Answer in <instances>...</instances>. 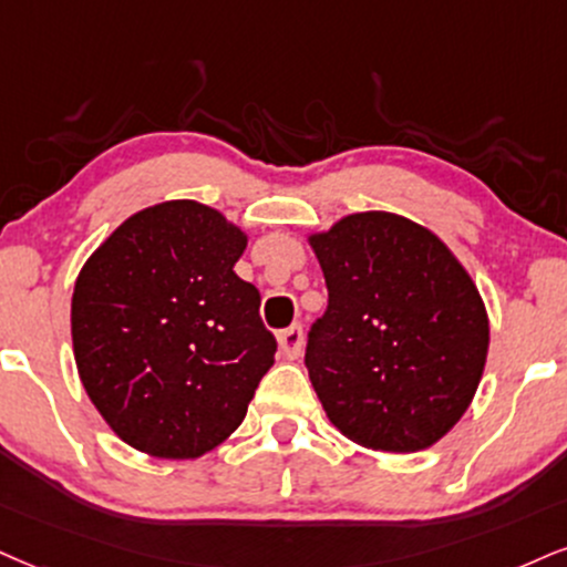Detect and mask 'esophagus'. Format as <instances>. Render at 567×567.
<instances>
[{
	"label": "esophagus",
	"instance_id": "esophagus-1",
	"mask_svg": "<svg viewBox=\"0 0 567 567\" xmlns=\"http://www.w3.org/2000/svg\"><path fill=\"white\" fill-rule=\"evenodd\" d=\"M302 347H305L302 326H291V328H286V331L278 333V349H281V354L286 360H297L299 354H302Z\"/></svg>",
	"mask_w": 567,
	"mask_h": 567
}]
</instances>
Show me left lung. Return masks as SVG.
Segmentation results:
<instances>
[{
  "mask_svg": "<svg viewBox=\"0 0 567 567\" xmlns=\"http://www.w3.org/2000/svg\"><path fill=\"white\" fill-rule=\"evenodd\" d=\"M328 286L307 370L326 417L349 442L410 454L444 439L481 383L488 312L457 255L386 209L307 234Z\"/></svg>",
  "mask_w": 567,
  "mask_h": 567,
  "instance_id": "1",
  "label": "left lung"
}]
</instances>
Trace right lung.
Returning <instances> with one entry per match:
<instances>
[{"label":"right lung","instance_id":"obj_1","mask_svg":"<svg viewBox=\"0 0 567 567\" xmlns=\"http://www.w3.org/2000/svg\"><path fill=\"white\" fill-rule=\"evenodd\" d=\"M247 241L220 209L167 199L125 218L75 278L83 389L150 457L197 460L226 442L276 362L260 291L234 272Z\"/></svg>","mask_w":567,"mask_h":567}]
</instances>
